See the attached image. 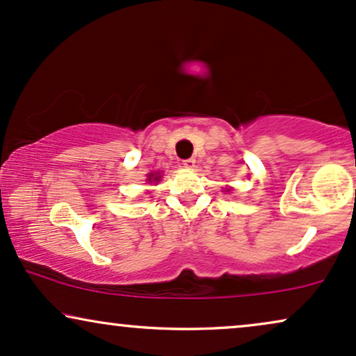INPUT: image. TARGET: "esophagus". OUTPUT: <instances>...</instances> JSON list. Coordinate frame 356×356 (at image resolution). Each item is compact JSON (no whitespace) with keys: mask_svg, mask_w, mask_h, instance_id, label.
<instances>
[{"mask_svg":"<svg viewBox=\"0 0 356 356\" xmlns=\"http://www.w3.org/2000/svg\"><path fill=\"white\" fill-rule=\"evenodd\" d=\"M184 168H187V169L195 168V159H193V157H191V159L184 161Z\"/></svg>","mask_w":356,"mask_h":356,"instance_id":"1","label":"esophagus"}]
</instances>
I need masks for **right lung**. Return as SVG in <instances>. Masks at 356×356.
<instances>
[{
	"instance_id": "1",
	"label": "right lung",
	"mask_w": 356,
	"mask_h": 356,
	"mask_svg": "<svg viewBox=\"0 0 356 356\" xmlns=\"http://www.w3.org/2000/svg\"><path fill=\"white\" fill-rule=\"evenodd\" d=\"M159 181H161V172L147 174V182H159Z\"/></svg>"
}]
</instances>
